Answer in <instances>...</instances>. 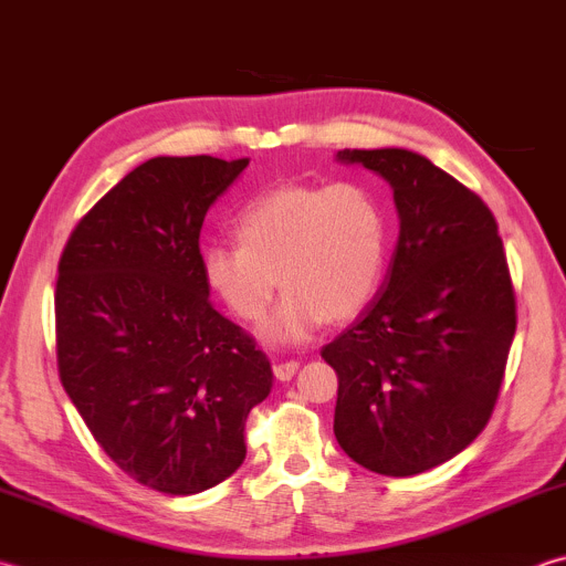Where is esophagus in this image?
<instances>
[{
  "label": "esophagus",
  "instance_id": "esophagus-1",
  "mask_svg": "<svg viewBox=\"0 0 566 566\" xmlns=\"http://www.w3.org/2000/svg\"><path fill=\"white\" fill-rule=\"evenodd\" d=\"M296 370H298V363L296 360H280V363L274 365V378L286 382V380L294 378Z\"/></svg>",
  "mask_w": 566,
  "mask_h": 566
}]
</instances>
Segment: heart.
<instances>
[{"instance_id":"obj_1","label":"heart","mask_w":566,"mask_h":566,"mask_svg":"<svg viewBox=\"0 0 566 566\" xmlns=\"http://www.w3.org/2000/svg\"><path fill=\"white\" fill-rule=\"evenodd\" d=\"M240 245L203 250V282L228 312L262 326L276 346H302L334 321L358 316L382 282L390 232L385 210L360 184L280 186L240 210Z\"/></svg>"}]
</instances>
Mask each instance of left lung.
<instances>
[{"label":"left lung","mask_w":566,"mask_h":566,"mask_svg":"<svg viewBox=\"0 0 566 566\" xmlns=\"http://www.w3.org/2000/svg\"><path fill=\"white\" fill-rule=\"evenodd\" d=\"M392 186L400 238L380 296L321 350L338 375L334 434L363 469L415 475L489 424L515 336L497 223L479 196L407 149H343Z\"/></svg>","instance_id":"8db88e82"}]
</instances>
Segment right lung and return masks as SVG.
Listing matches in <instances>:
<instances>
[{
  "label": "right lung",
  "mask_w": 566,
  "mask_h": 566,
  "mask_svg": "<svg viewBox=\"0 0 566 566\" xmlns=\"http://www.w3.org/2000/svg\"><path fill=\"white\" fill-rule=\"evenodd\" d=\"M250 159L154 157L71 232L55 282V356L71 402L129 479L213 489L245 461V419L272 390L254 340L210 304L203 218Z\"/></svg>",
  "instance_id": "right-lung-1"
}]
</instances>
